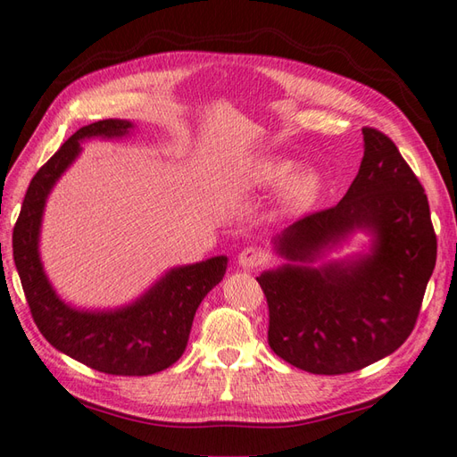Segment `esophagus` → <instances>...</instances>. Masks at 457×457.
<instances>
[{
  "mask_svg": "<svg viewBox=\"0 0 457 457\" xmlns=\"http://www.w3.org/2000/svg\"><path fill=\"white\" fill-rule=\"evenodd\" d=\"M265 261H267V253L257 245H247L239 253V265L241 267H259L261 263H265Z\"/></svg>",
  "mask_w": 457,
  "mask_h": 457,
  "instance_id": "obj_1",
  "label": "esophagus"
}]
</instances>
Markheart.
Segmentation results:
<instances>
[{
	"mask_svg": "<svg viewBox=\"0 0 457 457\" xmlns=\"http://www.w3.org/2000/svg\"><path fill=\"white\" fill-rule=\"evenodd\" d=\"M293 170L295 162L285 159H265L255 164L251 177H253V182L261 184V187H273V184L285 182L288 178L280 202H283L285 210L296 212L304 210L316 200L320 192V177L314 170H303L290 178L289 174L293 173Z\"/></svg>",
	"mask_w": 457,
	"mask_h": 457,
	"instance_id": "b5f03b06",
	"label": "heart"
}]
</instances>
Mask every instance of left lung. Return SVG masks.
I'll use <instances>...</instances> for the list:
<instances>
[{"mask_svg":"<svg viewBox=\"0 0 457 457\" xmlns=\"http://www.w3.org/2000/svg\"><path fill=\"white\" fill-rule=\"evenodd\" d=\"M363 161L336 206L300 218L277 239L280 255L312 261L355 228L375 249L352 265H285L257 277L269 306V345L316 375H344L399 349L416 326L436 265V231L420 180L391 137L363 128Z\"/></svg>","mask_w":457,"mask_h":457,"instance_id":"obj_1","label":"left lung"}]
</instances>
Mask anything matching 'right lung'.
<instances>
[{
  "label": "right lung",
  "instance_id": "right-lung-1",
  "mask_svg": "<svg viewBox=\"0 0 457 457\" xmlns=\"http://www.w3.org/2000/svg\"><path fill=\"white\" fill-rule=\"evenodd\" d=\"M131 128L125 120H102L68 137L37 170L13 228V259L29 310L38 332L58 352L96 371L123 377L159 373L179 361L188 344L194 314L226 273L228 259L212 257L172 269L137 303L115 312H79L58 300L38 261V228L46 194L94 135L120 137Z\"/></svg>",
  "mask_w": 457,
  "mask_h": 457
}]
</instances>
